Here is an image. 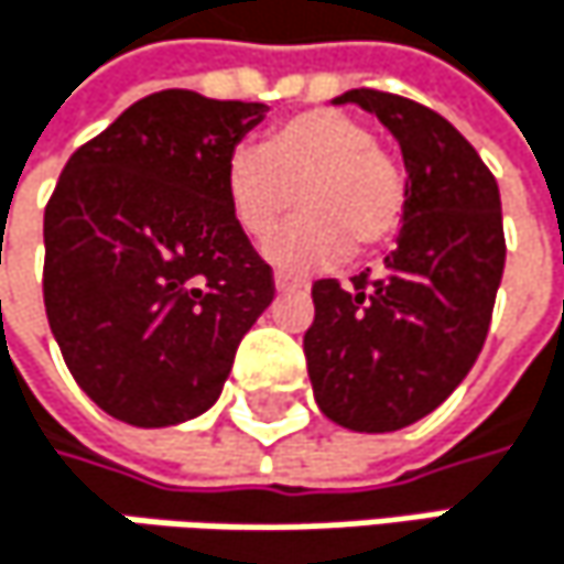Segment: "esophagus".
I'll use <instances>...</instances> for the list:
<instances>
[{
    "instance_id": "obj_1",
    "label": "esophagus",
    "mask_w": 564,
    "mask_h": 564,
    "mask_svg": "<svg viewBox=\"0 0 564 564\" xmlns=\"http://www.w3.org/2000/svg\"><path fill=\"white\" fill-rule=\"evenodd\" d=\"M274 286H278L281 293H290V290H306V283L293 281V278H286V274H274Z\"/></svg>"
}]
</instances>
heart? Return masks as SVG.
<instances>
[{"label":"heart","instance_id":"obj_1","mask_svg":"<svg viewBox=\"0 0 564 564\" xmlns=\"http://www.w3.org/2000/svg\"><path fill=\"white\" fill-rule=\"evenodd\" d=\"M225 195L251 241H268L293 202L303 205L271 245V261L316 271L349 248L376 254L392 245L408 208V178L362 117L316 107L286 117L261 147H238L225 166Z\"/></svg>","mask_w":564,"mask_h":564}]
</instances>
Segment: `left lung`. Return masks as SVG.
<instances>
[{"instance_id": "1", "label": "left lung", "mask_w": 564, "mask_h": 564, "mask_svg": "<svg viewBox=\"0 0 564 564\" xmlns=\"http://www.w3.org/2000/svg\"><path fill=\"white\" fill-rule=\"evenodd\" d=\"M376 113L398 140L408 208L382 274L352 286L313 283L316 316L303 336L319 411L366 434L431 414L477 362L507 238L500 188L477 150L431 107L359 87L336 97Z\"/></svg>"}]
</instances>
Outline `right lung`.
Segmentation results:
<instances>
[{"mask_svg":"<svg viewBox=\"0 0 564 564\" xmlns=\"http://www.w3.org/2000/svg\"><path fill=\"white\" fill-rule=\"evenodd\" d=\"M268 104L160 90L61 172L45 208V313L87 398L137 427L208 411L274 300L225 166Z\"/></svg>","mask_w":564,"mask_h":564,"instance_id":"right-lung-1","label":"right lung"}]
</instances>
